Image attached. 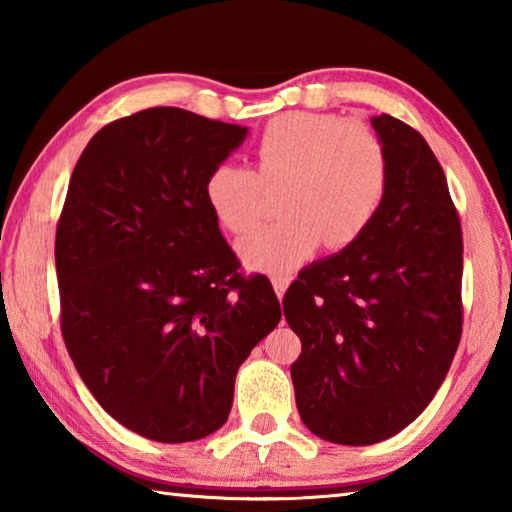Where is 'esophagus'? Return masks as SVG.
I'll return each mask as SVG.
<instances>
[{
	"label": "esophagus",
	"mask_w": 512,
	"mask_h": 512,
	"mask_svg": "<svg viewBox=\"0 0 512 512\" xmlns=\"http://www.w3.org/2000/svg\"><path fill=\"white\" fill-rule=\"evenodd\" d=\"M271 282H273V289L277 293V298L282 300L284 298V291H287V287L291 284V277L289 275H273Z\"/></svg>",
	"instance_id": "34e87169"
}]
</instances>
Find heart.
<instances>
[{"label": "heart", "instance_id": "heart-1", "mask_svg": "<svg viewBox=\"0 0 512 512\" xmlns=\"http://www.w3.org/2000/svg\"><path fill=\"white\" fill-rule=\"evenodd\" d=\"M255 171L223 162L205 180L214 219L235 235L262 221L266 189H284L282 221L239 244L255 271L282 275L298 268L320 244L343 250L366 235L391 183L386 144L370 126L320 112L271 119L257 137Z\"/></svg>", "mask_w": 512, "mask_h": 512}]
</instances>
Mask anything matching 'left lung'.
I'll list each match as a JSON object with an SVG mask.
<instances>
[{
    "instance_id": "8db88e82",
    "label": "left lung",
    "mask_w": 512,
    "mask_h": 512,
    "mask_svg": "<svg viewBox=\"0 0 512 512\" xmlns=\"http://www.w3.org/2000/svg\"><path fill=\"white\" fill-rule=\"evenodd\" d=\"M391 183L366 235L311 264L284 293L300 336L291 366L302 422L336 445H375L427 409L463 332V237L424 137L372 117Z\"/></svg>"
}]
</instances>
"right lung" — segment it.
Masks as SVG:
<instances>
[{"mask_svg":"<svg viewBox=\"0 0 512 512\" xmlns=\"http://www.w3.org/2000/svg\"><path fill=\"white\" fill-rule=\"evenodd\" d=\"M248 128L183 108L103 126L76 162L56 228L60 332L103 409L155 443L223 427L235 377L282 309L244 277L205 180Z\"/></svg>","mask_w":512,"mask_h":512,"instance_id":"1","label":"right lung"}]
</instances>
